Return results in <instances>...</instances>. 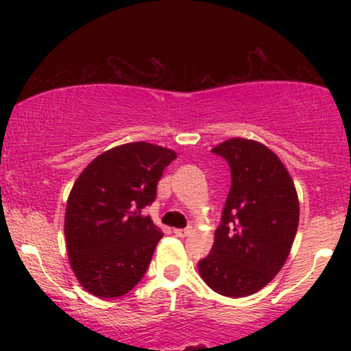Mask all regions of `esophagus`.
<instances>
[{"instance_id":"obj_1","label":"esophagus","mask_w":351,"mask_h":351,"mask_svg":"<svg viewBox=\"0 0 351 351\" xmlns=\"http://www.w3.org/2000/svg\"><path fill=\"white\" fill-rule=\"evenodd\" d=\"M193 229L191 228H186V229H173V232H175L178 237H186L188 234H191Z\"/></svg>"}]
</instances>
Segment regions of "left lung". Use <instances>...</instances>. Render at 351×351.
<instances>
[{
    "mask_svg": "<svg viewBox=\"0 0 351 351\" xmlns=\"http://www.w3.org/2000/svg\"><path fill=\"white\" fill-rule=\"evenodd\" d=\"M231 168V189L201 279L224 297L265 287L291 254L299 228L295 184L279 156L263 143L229 138L211 150Z\"/></svg>",
    "mask_w": 351,
    "mask_h": 351,
    "instance_id": "left-lung-1",
    "label": "left lung"
}]
</instances>
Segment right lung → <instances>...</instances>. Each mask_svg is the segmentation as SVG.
I'll return each instance as SVG.
<instances>
[{"instance_id": "add662e5", "label": "right lung", "mask_w": 351, "mask_h": 351, "mask_svg": "<svg viewBox=\"0 0 351 351\" xmlns=\"http://www.w3.org/2000/svg\"><path fill=\"white\" fill-rule=\"evenodd\" d=\"M176 158L147 142L104 152L79 175L67 198L64 234L71 267L88 293L125 295L142 280L162 229L142 209L156 198V183Z\"/></svg>"}]
</instances>
